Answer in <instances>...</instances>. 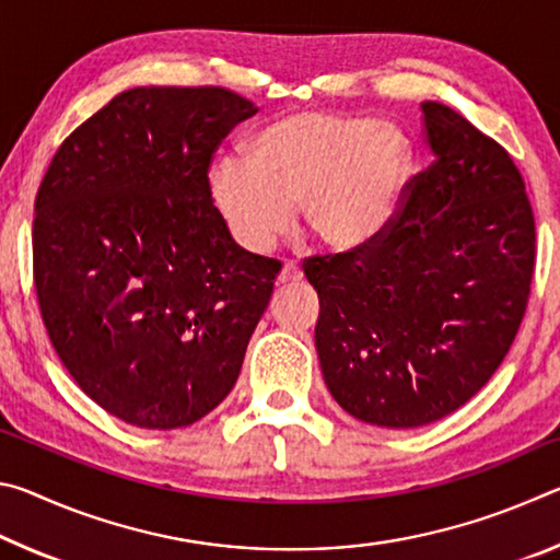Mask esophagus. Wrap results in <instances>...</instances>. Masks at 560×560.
<instances>
[{"mask_svg": "<svg viewBox=\"0 0 560 560\" xmlns=\"http://www.w3.org/2000/svg\"><path fill=\"white\" fill-rule=\"evenodd\" d=\"M301 279H303V273H301V269L296 267V264H293V261L283 264L281 271H279V283H296Z\"/></svg>", "mask_w": 560, "mask_h": 560, "instance_id": "esophagus-1", "label": "esophagus"}]
</instances>
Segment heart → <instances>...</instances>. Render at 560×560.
<instances>
[{
	"label": "heart",
	"mask_w": 560,
	"mask_h": 560,
	"mask_svg": "<svg viewBox=\"0 0 560 560\" xmlns=\"http://www.w3.org/2000/svg\"><path fill=\"white\" fill-rule=\"evenodd\" d=\"M410 138L371 116L299 110L264 126L246 153L212 167L210 192L232 240L267 254L303 222L334 249L377 240L400 210L412 177Z\"/></svg>",
	"instance_id": "obj_1"
}]
</instances>
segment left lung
<instances>
[{"label":"left lung","instance_id":"8db88e82","mask_svg":"<svg viewBox=\"0 0 560 560\" xmlns=\"http://www.w3.org/2000/svg\"><path fill=\"white\" fill-rule=\"evenodd\" d=\"M432 165L407 183L371 244L303 259L318 293L316 350L330 395L358 420L422 428L469 402L524 320L536 222L494 138L422 103Z\"/></svg>","mask_w":560,"mask_h":560}]
</instances>
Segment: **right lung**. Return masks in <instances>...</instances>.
I'll return each instance as SVG.
<instances>
[{
	"label": "right lung",
	"mask_w": 560,
	"mask_h": 560,
	"mask_svg": "<svg viewBox=\"0 0 560 560\" xmlns=\"http://www.w3.org/2000/svg\"><path fill=\"white\" fill-rule=\"evenodd\" d=\"M257 108L222 86H140L81 122L34 202V287L66 371L118 420L187 428L236 383L281 261L232 242L210 165Z\"/></svg>",
	"instance_id": "right-lung-1"
}]
</instances>
